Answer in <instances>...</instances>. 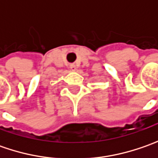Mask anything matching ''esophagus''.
<instances>
[{
	"mask_svg": "<svg viewBox=\"0 0 158 158\" xmlns=\"http://www.w3.org/2000/svg\"><path fill=\"white\" fill-rule=\"evenodd\" d=\"M69 68H70V69L73 70V71H76V66L75 65V64H70Z\"/></svg>",
	"mask_w": 158,
	"mask_h": 158,
	"instance_id": "obj_1",
	"label": "esophagus"
}]
</instances>
